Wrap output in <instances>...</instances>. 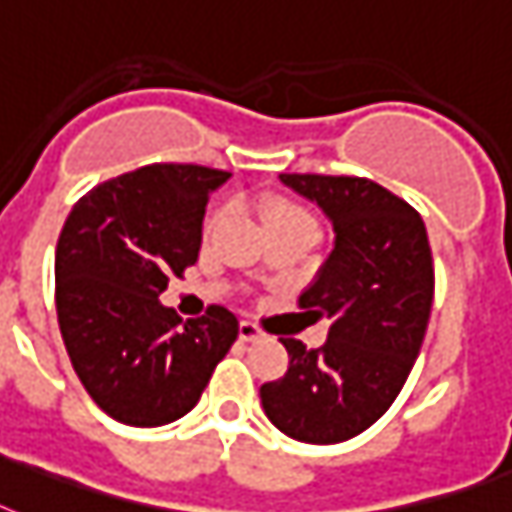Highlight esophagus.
Masks as SVG:
<instances>
[{
    "instance_id": "obj_1",
    "label": "esophagus",
    "mask_w": 512,
    "mask_h": 512,
    "mask_svg": "<svg viewBox=\"0 0 512 512\" xmlns=\"http://www.w3.org/2000/svg\"><path fill=\"white\" fill-rule=\"evenodd\" d=\"M263 336V328L255 326L252 321L239 323V339H242V342H257V339H263Z\"/></svg>"
}]
</instances>
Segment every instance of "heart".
I'll use <instances>...</instances> for the list:
<instances>
[{
    "label": "heart",
    "instance_id": "1",
    "mask_svg": "<svg viewBox=\"0 0 512 512\" xmlns=\"http://www.w3.org/2000/svg\"><path fill=\"white\" fill-rule=\"evenodd\" d=\"M223 215H226L223 210L213 213V218L207 220V231H215V226L223 220ZM273 220H310V223H313V218H310L302 207L292 205V202H273L268 210V223H273Z\"/></svg>",
    "mask_w": 512,
    "mask_h": 512
}]
</instances>
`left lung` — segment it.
Listing matches in <instances>:
<instances>
[{
    "label": "left lung",
    "instance_id": "8db88e82",
    "mask_svg": "<svg viewBox=\"0 0 512 512\" xmlns=\"http://www.w3.org/2000/svg\"><path fill=\"white\" fill-rule=\"evenodd\" d=\"M278 178L334 226L331 255L299 294V307L315 321L326 315L331 328L318 350L281 339L289 371L260 386V400L270 423L297 442H347L389 410L421 352L434 302L429 236L418 210L376 181Z\"/></svg>",
    "mask_w": 512,
    "mask_h": 512
}]
</instances>
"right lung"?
I'll return each mask as SVG.
<instances>
[{"instance_id":"right-lung-1","label":"right lung","mask_w":512,"mask_h":512,"mask_svg":"<svg viewBox=\"0 0 512 512\" xmlns=\"http://www.w3.org/2000/svg\"><path fill=\"white\" fill-rule=\"evenodd\" d=\"M231 173L155 162L94 186L57 239L54 302L89 397L126 426H165L197 405L239 336L231 310L181 321L160 302L197 263L207 199Z\"/></svg>"}]
</instances>
